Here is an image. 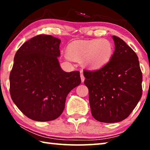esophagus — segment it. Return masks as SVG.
I'll use <instances>...</instances> for the list:
<instances>
[{
    "mask_svg": "<svg viewBox=\"0 0 150 150\" xmlns=\"http://www.w3.org/2000/svg\"><path fill=\"white\" fill-rule=\"evenodd\" d=\"M80 75H81V81H82V82H84V81H85V77H84V75H83V72H82V71H81Z\"/></svg>",
    "mask_w": 150,
    "mask_h": 150,
    "instance_id": "34e87169",
    "label": "esophagus"
}]
</instances>
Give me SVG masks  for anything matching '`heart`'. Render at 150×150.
Returning a JSON list of instances; mask_svg holds the SVG:
<instances>
[{"mask_svg":"<svg viewBox=\"0 0 150 150\" xmlns=\"http://www.w3.org/2000/svg\"><path fill=\"white\" fill-rule=\"evenodd\" d=\"M68 54L73 59L85 58V63L93 69L103 67L109 62L113 54V45L106 39L77 41L69 44Z\"/></svg>","mask_w":150,"mask_h":150,"instance_id":"obj_1","label":"heart"}]
</instances>
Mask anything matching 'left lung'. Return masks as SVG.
Masks as SVG:
<instances>
[{
  "label": "left lung",
  "mask_w": 150,
  "mask_h": 150,
  "mask_svg": "<svg viewBox=\"0 0 150 150\" xmlns=\"http://www.w3.org/2000/svg\"><path fill=\"white\" fill-rule=\"evenodd\" d=\"M115 52L100 69L83 71L85 85L94 118L101 122L122 121L130 115L142 95V73L134 51L113 35Z\"/></svg>",
  "instance_id": "1"
}]
</instances>
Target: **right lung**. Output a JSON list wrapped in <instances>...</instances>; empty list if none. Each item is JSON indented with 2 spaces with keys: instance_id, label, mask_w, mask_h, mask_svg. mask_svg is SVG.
I'll use <instances>...</instances> for the list:
<instances>
[{
  "instance_id": "add662e5",
  "label": "right lung",
  "mask_w": 150,
  "mask_h": 150,
  "mask_svg": "<svg viewBox=\"0 0 150 150\" xmlns=\"http://www.w3.org/2000/svg\"><path fill=\"white\" fill-rule=\"evenodd\" d=\"M61 40L40 34L22 44L16 53L10 73V93L19 110L33 120H54L62 115L66 98L80 85L78 71L61 68Z\"/></svg>"
}]
</instances>
